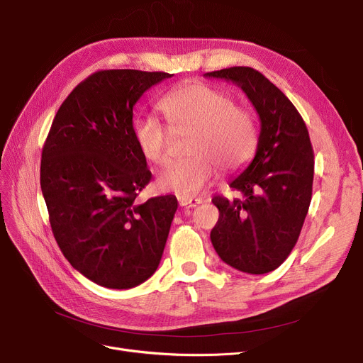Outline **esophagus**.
I'll return each mask as SVG.
<instances>
[{
	"label": "esophagus",
	"mask_w": 363,
	"mask_h": 363,
	"mask_svg": "<svg viewBox=\"0 0 363 363\" xmlns=\"http://www.w3.org/2000/svg\"><path fill=\"white\" fill-rule=\"evenodd\" d=\"M201 203H203V200L197 199V197H181L179 199V204L182 207H197Z\"/></svg>",
	"instance_id": "34e87169"
}]
</instances>
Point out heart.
<instances>
[{
    "instance_id": "b5f03b06",
    "label": "heart",
    "mask_w": 363,
    "mask_h": 363,
    "mask_svg": "<svg viewBox=\"0 0 363 363\" xmlns=\"http://www.w3.org/2000/svg\"><path fill=\"white\" fill-rule=\"evenodd\" d=\"M177 132L194 130L189 144L191 159L167 166L157 178V188L182 197L193 196L211 184L219 167L231 174L255 157L259 130L253 114L237 107L230 94L201 82L172 89L159 103ZM172 128L157 118L140 116L133 122V138L144 159L156 166L169 162Z\"/></svg>"
}]
</instances>
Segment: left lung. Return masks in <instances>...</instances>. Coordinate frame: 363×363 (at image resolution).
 <instances>
[{
  "label": "left lung",
  "instance_id": "obj_1",
  "mask_svg": "<svg viewBox=\"0 0 363 363\" xmlns=\"http://www.w3.org/2000/svg\"><path fill=\"white\" fill-rule=\"evenodd\" d=\"M204 76L237 84L260 119L256 156L230 184L242 197L212 200L219 220L211 240L226 264L268 274L294 249L309 211L315 167L309 132L294 104L260 72L235 66Z\"/></svg>",
  "mask_w": 363,
  "mask_h": 363
}]
</instances>
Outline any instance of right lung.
<instances>
[{
	"label": "right lung",
	"instance_id": "right-lung-1",
	"mask_svg": "<svg viewBox=\"0 0 363 363\" xmlns=\"http://www.w3.org/2000/svg\"><path fill=\"white\" fill-rule=\"evenodd\" d=\"M164 72H95L60 106L43 148L41 189L62 253L107 289L137 287L156 272L174 196L138 203L151 172L133 138V106Z\"/></svg>",
	"mask_w": 363,
	"mask_h": 363
}]
</instances>
